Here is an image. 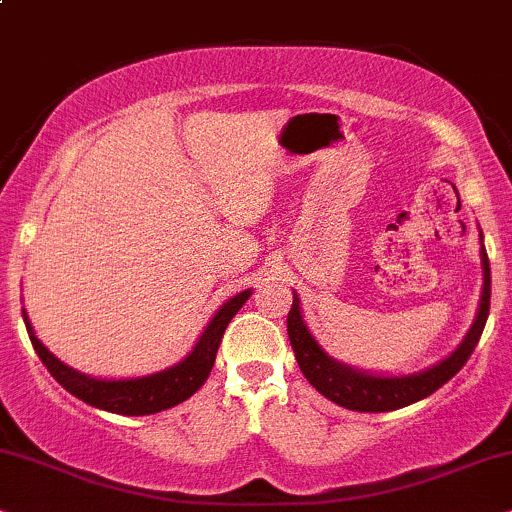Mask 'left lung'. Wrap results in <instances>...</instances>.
<instances>
[{
  "mask_svg": "<svg viewBox=\"0 0 512 512\" xmlns=\"http://www.w3.org/2000/svg\"><path fill=\"white\" fill-rule=\"evenodd\" d=\"M482 238V231H480ZM482 274L484 286L480 297V309H477L475 321H472L470 331L465 333L461 345H458L449 357L439 361V364L425 368L420 373L411 375H373L357 368L340 364L333 357L323 352V347L309 333L307 323L302 319L300 297L293 293V307L288 312V338L293 345L297 366L314 385L323 397L335 401L338 406H345L349 411H364V413H380L394 411L401 406H409L413 401H420L437 392L444 383H449L454 375L465 366L470 354L475 352L480 335L484 331V323L489 316V297H491V269L489 257L482 243Z\"/></svg>",
  "mask_w": 512,
  "mask_h": 512,
  "instance_id": "8db88e82",
  "label": "left lung"
}]
</instances>
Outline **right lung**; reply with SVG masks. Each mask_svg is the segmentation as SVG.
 Masks as SVG:
<instances>
[{
    "label": "right lung",
    "mask_w": 512,
    "mask_h": 512,
    "mask_svg": "<svg viewBox=\"0 0 512 512\" xmlns=\"http://www.w3.org/2000/svg\"><path fill=\"white\" fill-rule=\"evenodd\" d=\"M252 295V290H243L226 300L217 314L212 316L208 326H205L203 335H200L196 347L191 349L189 357H184L179 364H174L165 371L144 375V378H129V380H101L89 378L75 368L63 364L56 359L47 347L37 340L32 323L23 309V321L28 328L30 342L35 347L37 357L47 366V371L54 375L56 383L63 385V390L75 394L84 404L96 406V409L120 413V416H151V413L172 409V406L181 404L189 399L191 394L200 390V385L208 380V375L215 366V357L219 342L224 338L226 326L234 319L238 309L243 307L245 300Z\"/></svg>",
    "instance_id": "1"
}]
</instances>
